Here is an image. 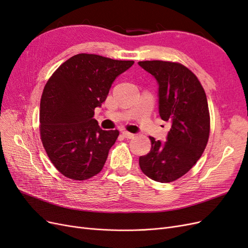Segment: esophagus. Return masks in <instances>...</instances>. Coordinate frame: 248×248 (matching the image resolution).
<instances>
[{"instance_id": "1", "label": "esophagus", "mask_w": 248, "mask_h": 248, "mask_svg": "<svg viewBox=\"0 0 248 248\" xmlns=\"http://www.w3.org/2000/svg\"><path fill=\"white\" fill-rule=\"evenodd\" d=\"M122 134L125 139H132L134 137L133 133H130L128 131H122Z\"/></svg>"}]
</instances>
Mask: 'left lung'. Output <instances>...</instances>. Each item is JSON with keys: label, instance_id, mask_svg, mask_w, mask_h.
<instances>
[{"label": "left lung", "instance_id": "left-lung-1", "mask_svg": "<svg viewBox=\"0 0 248 248\" xmlns=\"http://www.w3.org/2000/svg\"><path fill=\"white\" fill-rule=\"evenodd\" d=\"M139 65L159 85V115L170 123L167 141L151 140L150 152L140 157V168L150 179L169 183L185 175L201 158L210 133L207 96L200 80L184 65L141 61Z\"/></svg>", "mask_w": 248, "mask_h": 248}]
</instances>
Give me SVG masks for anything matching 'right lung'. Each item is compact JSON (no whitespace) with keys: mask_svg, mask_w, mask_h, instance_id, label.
<instances>
[{"mask_svg":"<svg viewBox=\"0 0 248 248\" xmlns=\"http://www.w3.org/2000/svg\"><path fill=\"white\" fill-rule=\"evenodd\" d=\"M133 63L78 54L47 80L40 101V137L51 163L65 177L80 181L102 170L119 131L102 130L94 109Z\"/></svg>","mask_w":248,"mask_h":248,"instance_id":"1","label":"right lung"}]
</instances>
